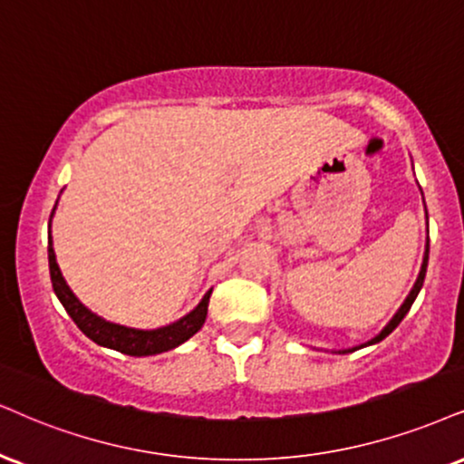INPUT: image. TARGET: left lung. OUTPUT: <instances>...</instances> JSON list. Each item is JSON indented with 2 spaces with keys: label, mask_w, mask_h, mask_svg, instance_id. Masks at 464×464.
Returning a JSON list of instances; mask_svg holds the SVG:
<instances>
[{
  "label": "left lung",
  "mask_w": 464,
  "mask_h": 464,
  "mask_svg": "<svg viewBox=\"0 0 464 464\" xmlns=\"http://www.w3.org/2000/svg\"><path fill=\"white\" fill-rule=\"evenodd\" d=\"M421 191V188H420ZM421 198H424V193H421ZM426 206V204H424ZM426 223H428V210H426ZM428 251H430V241H428L426 238V251H424V260H421V268H420V276H417V279H415V284H413V288H411V293H409V296L407 299H404V303L402 305H400V310L393 314V318L390 320V323L385 324V327L381 329V334L379 335H374L372 337V340H368L365 342V344H359V346H353V348H342V351H337L340 354H346V353H353V351H357V348H365V346H372V344H379L381 340H385L387 335L392 334L393 329L398 327L400 323H402V318L407 316L409 314V310H411V305H413V301L417 299V295H420V290H421V285H424V277H426V268H428Z\"/></svg>",
  "instance_id": "obj_1"
}]
</instances>
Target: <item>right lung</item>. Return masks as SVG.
I'll list each match as a JSON object with an SVG mask.
<instances>
[{"instance_id":"obj_1","label":"right lung","mask_w":464,"mask_h":464,"mask_svg":"<svg viewBox=\"0 0 464 464\" xmlns=\"http://www.w3.org/2000/svg\"><path fill=\"white\" fill-rule=\"evenodd\" d=\"M55 208H57V202L53 206V210H51V219H53ZM51 219H49V227H51ZM49 273H51V284H53V293L57 299H60L62 305H64L68 316L74 320V324H77V327L99 346L130 354V357H150V354L168 353L171 348L180 346L182 342H187L191 335H196L198 331L202 329L206 314H208L210 295H213V288H210L191 312L185 314V316L179 320H174V323L165 324V327L137 329V327H127V324L111 323V320L99 316V314L90 310V307H85L83 303L77 299V295L72 293L71 285L66 284L64 276H62L60 266H57L51 234H49Z\"/></svg>"}]
</instances>
